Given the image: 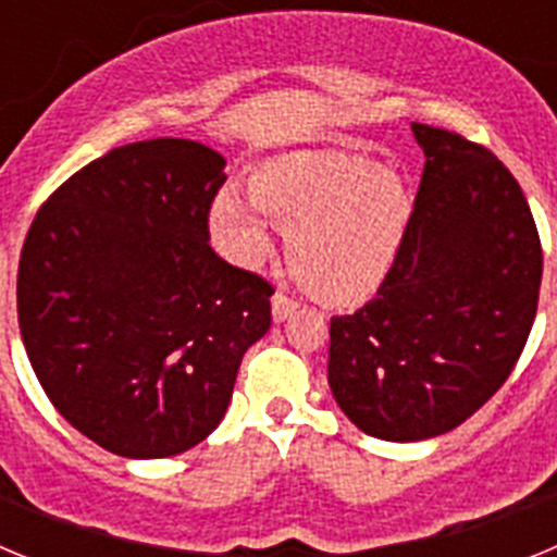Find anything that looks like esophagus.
<instances>
[{
    "mask_svg": "<svg viewBox=\"0 0 557 557\" xmlns=\"http://www.w3.org/2000/svg\"><path fill=\"white\" fill-rule=\"evenodd\" d=\"M295 307H298V304H295L293 298H289V295L275 293L273 295V321L275 323H284L289 318V314L295 312Z\"/></svg>",
    "mask_w": 557,
    "mask_h": 557,
    "instance_id": "obj_1",
    "label": "esophagus"
}]
</instances>
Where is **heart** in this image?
I'll return each mask as SVG.
<instances>
[{
  "instance_id": "obj_1",
  "label": "heart",
  "mask_w": 557,
  "mask_h": 557,
  "mask_svg": "<svg viewBox=\"0 0 557 557\" xmlns=\"http://www.w3.org/2000/svg\"><path fill=\"white\" fill-rule=\"evenodd\" d=\"M250 200L223 189L211 200L209 234L239 268L273 253V225L289 234L295 275L321 301H368L396 268L412 220V191L398 172L366 156L301 152L250 175Z\"/></svg>"
}]
</instances>
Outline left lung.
Returning <instances> with one entry per match:
<instances>
[{
	"instance_id": "8db88e82",
	"label": "left lung",
	"mask_w": 557,
	"mask_h": 557,
	"mask_svg": "<svg viewBox=\"0 0 557 557\" xmlns=\"http://www.w3.org/2000/svg\"><path fill=\"white\" fill-rule=\"evenodd\" d=\"M410 127L426 161L396 268L329 329L334 401L393 444L444 435L499 391L541 287L539 231L508 166L457 133Z\"/></svg>"
}]
</instances>
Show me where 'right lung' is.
Masks as SVG:
<instances>
[{"label": "right lung", "instance_id": "right-lung-1", "mask_svg": "<svg viewBox=\"0 0 557 557\" xmlns=\"http://www.w3.org/2000/svg\"><path fill=\"white\" fill-rule=\"evenodd\" d=\"M225 159L189 139L136 141L41 206L18 259V329L55 410L131 460L198 446L228 410L273 287L209 245Z\"/></svg>", "mask_w": 557, "mask_h": 557}]
</instances>
